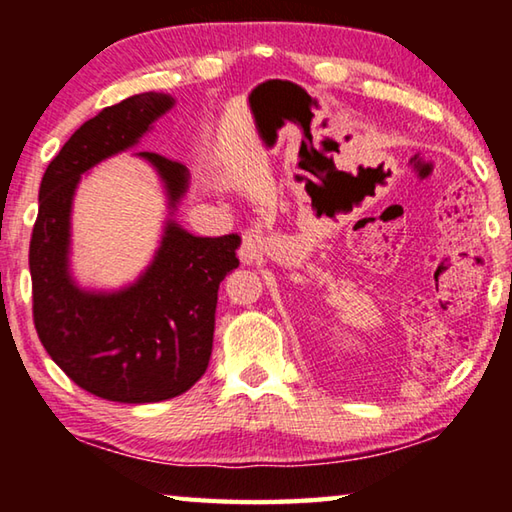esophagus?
Here are the masks:
<instances>
[{
	"label": "esophagus",
	"instance_id": "esophagus-1",
	"mask_svg": "<svg viewBox=\"0 0 512 512\" xmlns=\"http://www.w3.org/2000/svg\"><path fill=\"white\" fill-rule=\"evenodd\" d=\"M266 250V237L262 230H246L244 237H241L239 246V259L244 264H253L257 259H262Z\"/></svg>",
	"mask_w": 512,
	"mask_h": 512
}]
</instances>
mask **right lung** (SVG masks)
Wrapping results in <instances>:
<instances>
[{"instance_id":"add662e5","label":"right lung","mask_w":512,"mask_h":512,"mask_svg":"<svg viewBox=\"0 0 512 512\" xmlns=\"http://www.w3.org/2000/svg\"><path fill=\"white\" fill-rule=\"evenodd\" d=\"M173 97L144 92L76 131L49 162L29 246L33 323L65 375L103 400L149 404L189 391L210 363L219 284L239 266V235L196 237L169 219L153 262L119 291L81 289L69 273V228L79 180L94 164L131 149L173 108ZM153 164L173 214L189 187L185 164L135 153Z\"/></svg>"}]
</instances>
